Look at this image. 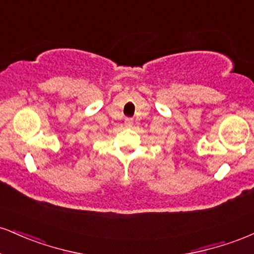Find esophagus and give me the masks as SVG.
<instances>
[{"mask_svg":"<svg viewBox=\"0 0 254 254\" xmlns=\"http://www.w3.org/2000/svg\"><path fill=\"white\" fill-rule=\"evenodd\" d=\"M132 124H133L132 119H130V118L125 119V127H132Z\"/></svg>","mask_w":254,"mask_h":254,"instance_id":"esophagus-1","label":"esophagus"}]
</instances>
